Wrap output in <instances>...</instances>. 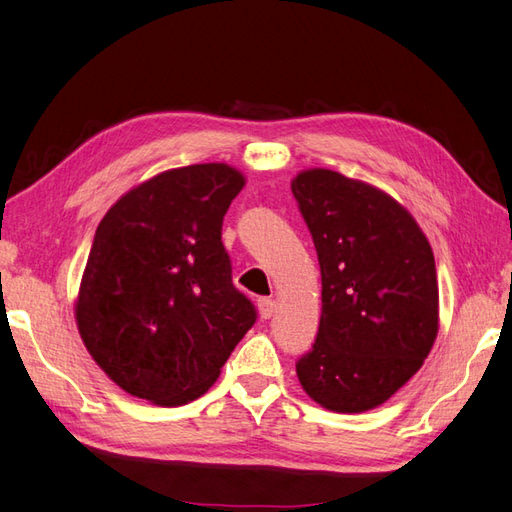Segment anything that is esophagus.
Returning a JSON list of instances; mask_svg holds the SVG:
<instances>
[{"label":"esophagus","mask_w":512,"mask_h":512,"mask_svg":"<svg viewBox=\"0 0 512 512\" xmlns=\"http://www.w3.org/2000/svg\"><path fill=\"white\" fill-rule=\"evenodd\" d=\"M275 299H266V296H264V299H259L257 301V310H259V316L261 318H270L272 314H275Z\"/></svg>","instance_id":"34e87169"}]
</instances>
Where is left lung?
I'll use <instances>...</instances> for the list:
<instances>
[{
    "label": "left lung",
    "mask_w": 512,
    "mask_h": 512,
    "mask_svg": "<svg viewBox=\"0 0 512 512\" xmlns=\"http://www.w3.org/2000/svg\"><path fill=\"white\" fill-rule=\"evenodd\" d=\"M292 194L323 279L316 342L296 375L331 412L373 410L419 371L436 340L432 246L395 198L340 172L296 174Z\"/></svg>",
    "instance_id": "left-lung-1"
}]
</instances>
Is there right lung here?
<instances>
[{
	"mask_svg": "<svg viewBox=\"0 0 512 512\" xmlns=\"http://www.w3.org/2000/svg\"><path fill=\"white\" fill-rule=\"evenodd\" d=\"M244 183L227 163L168 170L98 224L76 323L95 364L128 395L157 406L198 399L255 325L222 244L224 213Z\"/></svg>",
	"mask_w": 512,
	"mask_h": 512,
	"instance_id": "1",
	"label": "right lung"
}]
</instances>
